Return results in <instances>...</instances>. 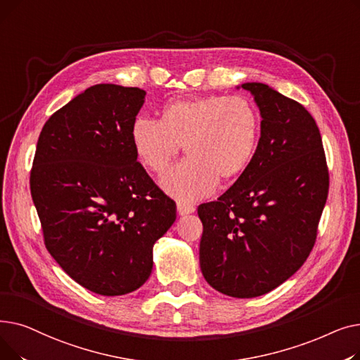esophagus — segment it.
Masks as SVG:
<instances>
[{"label":"esophagus","mask_w":360,"mask_h":360,"mask_svg":"<svg viewBox=\"0 0 360 360\" xmlns=\"http://www.w3.org/2000/svg\"><path fill=\"white\" fill-rule=\"evenodd\" d=\"M176 210L179 213V216H186V214H191L195 212V207L190 202H185V201H179L176 204Z\"/></svg>","instance_id":"1"}]
</instances>
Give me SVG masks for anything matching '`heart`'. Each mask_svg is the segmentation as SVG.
<instances>
[{
    "mask_svg": "<svg viewBox=\"0 0 360 360\" xmlns=\"http://www.w3.org/2000/svg\"><path fill=\"white\" fill-rule=\"evenodd\" d=\"M259 139V117L240 96H209L170 101L158 121L137 117L129 141L140 162L163 174L182 146L186 158L160 179L175 198L194 201L214 191L217 181L239 176L251 163Z\"/></svg>",
    "mask_w": 360,
    "mask_h": 360,
    "instance_id": "1",
    "label": "heart"
}]
</instances>
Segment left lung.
Here are the masks:
<instances>
[{"label": "left lung", "instance_id": "8db88e82", "mask_svg": "<svg viewBox=\"0 0 360 360\" xmlns=\"http://www.w3.org/2000/svg\"><path fill=\"white\" fill-rule=\"evenodd\" d=\"M259 109L254 158L217 201L198 205L200 267L217 292L257 297L292 277L314 247L328 170L311 113L264 83H243ZM238 87V89H239Z\"/></svg>", "mask_w": 360, "mask_h": 360}]
</instances>
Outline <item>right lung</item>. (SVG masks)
Wrapping results in <instances>:
<instances>
[{"label":"right lung","instance_id":"add662e5","mask_svg":"<svg viewBox=\"0 0 360 360\" xmlns=\"http://www.w3.org/2000/svg\"><path fill=\"white\" fill-rule=\"evenodd\" d=\"M146 98L139 87L96 84L46 121L30 193L45 245L79 285L103 296L137 290L176 204L151 181L129 141Z\"/></svg>","mask_w":360,"mask_h":360}]
</instances>
